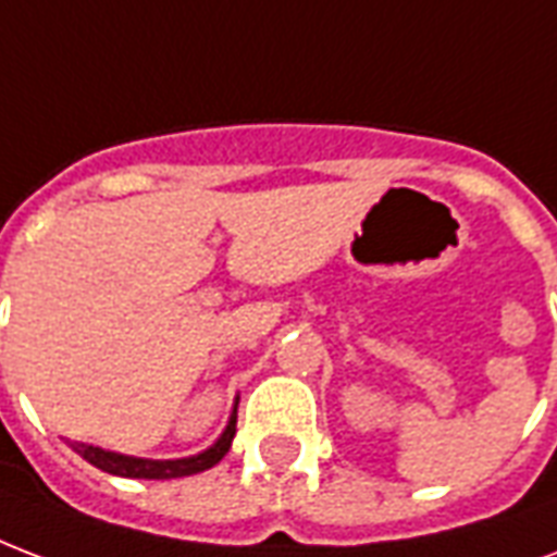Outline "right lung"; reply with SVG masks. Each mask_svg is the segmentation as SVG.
I'll use <instances>...</instances> for the list:
<instances>
[{"mask_svg":"<svg viewBox=\"0 0 557 557\" xmlns=\"http://www.w3.org/2000/svg\"><path fill=\"white\" fill-rule=\"evenodd\" d=\"M234 432H237V408L228 417L225 432L216 437L214 446H208L205 453L194 455V458H175V461H152V458H135V455H120L90 446V443H73V449L87 463H94L99 470L111 472V475H123V479H182V475H196V472L211 470L214 463L225 458V453L232 449Z\"/></svg>","mask_w":557,"mask_h":557,"instance_id":"add662e5","label":"right lung"}]
</instances>
